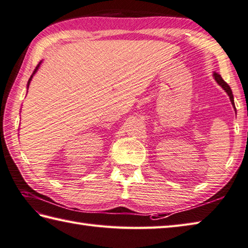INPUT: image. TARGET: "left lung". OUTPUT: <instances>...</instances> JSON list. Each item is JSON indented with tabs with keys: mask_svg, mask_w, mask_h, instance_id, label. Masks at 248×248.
Wrapping results in <instances>:
<instances>
[{
	"mask_svg": "<svg viewBox=\"0 0 248 248\" xmlns=\"http://www.w3.org/2000/svg\"><path fill=\"white\" fill-rule=\"evenodd\" d=\"M213 76H214V78H215V80L217 81V84L219 85L222 89H224L226 92H227V94L229 95V98H230V101H231V104L233 105V108H235V106H234V99H233V94H232V90H231V88L229 87V85L227 84V82L221 78V76L218 74V73H214V74H213ZM236 113V111H235Z\"/></svg>",
	"mask_w": 248,
	"mask_h": 248,
	"instance_id": "left-lung-1",
	"label": "left lung"
}]
</instances>
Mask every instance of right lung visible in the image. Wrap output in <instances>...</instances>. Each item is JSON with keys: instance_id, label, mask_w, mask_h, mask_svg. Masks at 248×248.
<instances>
[{"instance_id": "add662e5", "label": "right lung", "mask_w": 248, "mask_h": 248, "mask_svg": "<svg viewBox=\"0 0 248 248\" xmlns=\"http://www.w3.org/2000/svg\"><path fill=\"white\" fill-rule=\"evenodd\" d=\"M41 63H42V61H41L40 63H38V64H37V66L35 67V70H34V72H33V74L31 75V77H30V78H29V80H28V84H27V88H29V86H30V82H31V80H32V78H33V76H34V74H35V73L37 72V70H38V67H40V66H41Z\"/></svg>"}]
</instances>
